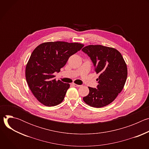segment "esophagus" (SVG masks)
<instances>
[{"label":"esophagus","instance_id":"1","mask_svg":"<svg viewBox=\"0 0 149 149\" xmlns=\"http://www.w3.org/2000/svg\"><path fill=\"white\" fill-rule=\"evenodd\" d=\"M72 85H73L74 86H75V87H81L80 85H77V84H75V83H72Z\"/></svg>","mask_w":149,"mask_h":149}]
</instances>
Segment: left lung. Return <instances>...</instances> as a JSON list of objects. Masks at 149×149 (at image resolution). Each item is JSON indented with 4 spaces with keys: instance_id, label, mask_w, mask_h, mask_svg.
Returning <instances> with one entry per match:
<instances>
[{
    "instance_id": "1",
    "label": "left lung",
    "mask_w": 149,
    "mask_h": 149,
    "mask_svg": "<svg viewBox=\"0 0 149 149\" xmlns=\"http://www.w3.org/2000/svg\"><path fill=\"white\" fill-rule=\"evenodd\" d=\"M91 59L97 74V88L88 87L84 101L100 108L112 102L122 91L127 77L126 63L117 49L102 45H88L82 49Z\"/></svg>"
}]
</instances>
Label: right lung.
<instances>
[{
	"label": "right lung",
	"instance_id": "add662e5",
	"mask_svg": "<svg viewBox=\"0 0 149 149\" xmlns=\"http://www.w3.org/2000/svg\"><path fill=\"white\" fill-rule=\"evenodd\" d=\"M84 45L65 42H49L38 46L26 67V79L30 90L42 104L57 105L64 99L70 84L56 81L53 75L64 67L69 58Z\"/></svg>",
	"mask_w": 149,
	"mask_h": 149
}]
</instances>
